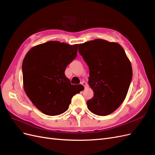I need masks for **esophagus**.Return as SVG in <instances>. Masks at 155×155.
Segmentation results:
<instances>
[{
    "instance_id": "esophagus-1",
    "label": "esophagus",
    "mask_w": 155,
    "mask_h": 155,
    "mask_svg": "<svg viewBox=\"0 0 155 155\" xmlns=\"http://www.w3.org/2000/svg\"><path fill=\"white\" fill-rule=\"evenodd\" d=\"M81 84L82 85H83L84 87H86V86H87V83H86L85 81H81Z\"/></svg>"
}]
</instances>
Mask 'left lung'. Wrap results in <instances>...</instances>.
Returning <instances> with one entry per match:
<instances>
[{
	"instance_id": "8db88e82",
	"label": "left lung",
	"mask_w": 155,
	"mask_h": 155,
	"mask_svg": "<svg viewBox=\"0 0 155 155\" xmlns=\"http://www.w3.org/2000/svg\"><path fill=\"white\" fill-rule=\"evenodd\" d=\"M79 52L88 66V85L94 92L87 101L88 110L98 116L111 114L120 106L132 80L133 69L122 46L95 39L79 45Z\"/></svg>"
}]
</instances>
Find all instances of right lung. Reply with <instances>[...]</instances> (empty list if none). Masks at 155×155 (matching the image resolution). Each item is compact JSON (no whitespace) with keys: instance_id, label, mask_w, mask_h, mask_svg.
I'll use <instances>...</instances> for the list:
<instances>
[{"instance_id":"obj_1","label":"right lung","mask_w":155,"mask_h":155,"mask_svg":"<svg viewBox=\"0 0 155 155\" xmlns=\"http://www.w3.org/2000/svg\"><path fill=\"white\" fill-rule=\"evenodd\" d=\"M78 45L48 41L31 48L22 62L23 85L27 96L37 109L57 116L68 109L79 86L72 85L64 74L76 58Z\"/></svg>"}]
</instances>
